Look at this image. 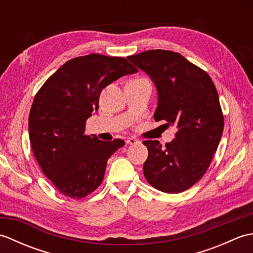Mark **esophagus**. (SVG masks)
I'll use <instances>...</instances> for the list:
<instances>
[{
	"label": "esophagus",
	"mask_w": 253,
	"mask_h": 253,
	"mask_svg": "<svg viewBox=\"0 0 253 253\" xmlns=\"http://www.w3.org/2000/svg\"><path fill=\"white\" fill-rule=\"evenodd\" d=\"M138 142V140H136L135 138H128L127 140H126V143L127 144H135V143H137Z\"/></svg>",
	"instance_id": "1"
}]
</instances>
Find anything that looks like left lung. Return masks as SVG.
<instances>
[{
    "mask_svg": "<svg viewBox=\"0 0 253 253\" xmlns=\"http://www.w3.org/2000/svg\"><path fill=\"white\" fill-rule=\"evenodd\" d=\"M151 78L158 91L155 122L175 126V138L165 147L146 140L149 155L143 164L148 182L158 190L179 193L206 173L224 129L215 85L201 68L179 53L149 50L127 57Z\"/></svg>",
    "mask_w": 253,
    "mask_h": 253,
    "instance_id": "obj_1",
    "label": "left lung"
}]
</instances>
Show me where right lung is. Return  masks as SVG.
<instances>
[{
  "mask_svg": "<svg viewBox=\"0 0 253 253\" xmlns=\"http://www.w3.org/2000/svg\"><path fill=\"white\" fill-rule=\"evenodd\" d=\"M126 58L101 54L75 57L38 91L28 129L32 151L43 174L64 196L80 199L103 180L106 162L125 142L85 136V121L99 109L101 91L137 73Z\"/></svg>",
  "mask_w": 253,
  "mask_h": 253,
  "instance_id": "add662e5",
  "label": "right lung"
}]
</instances>
